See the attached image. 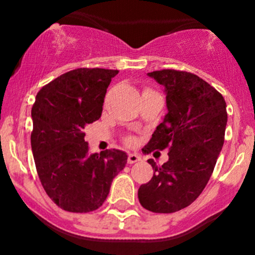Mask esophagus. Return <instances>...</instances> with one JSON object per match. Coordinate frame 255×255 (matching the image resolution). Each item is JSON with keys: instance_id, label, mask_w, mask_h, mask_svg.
<instances>
[{"instance_id": "34e87169", "label": "esophagus", "mask_w": 255, "mask_h": 255, "mask_svg": "<svg viewBox=\"0 0 255 255\" xmlns=\"http://www.w3.org/2000/svg\"><path fill=\"white\" fill-rule=\"evenodd\" d=\"M140 160H142V156L138 155V154H135V153L129 154V155H128V159H127L128 164H134V163H138V161H140Z\"/></svg>"}]
</instances>
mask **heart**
Masks as SVG:
<instances>
[{
  "label": "heart",
  "mask_w": 255,
  "mask_h": 255,
  "mask_svg": "<svg viewBox=\"0 0 255 255\" xmlns=\"http://www.w3.org/2000/svg\"><path fill=\"white\" fill-rule=\"evenodd\" d=\"M128 142H130V139H128Z\"/></svg>",
  "instance_id": "1"
}]
</instances>
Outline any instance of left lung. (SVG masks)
<instances>
[{"label":"left lung","instance_id":"8db88e82","mask_svg":"<svg viewBox=\"0 0 255 255\" xmlns=\"http://www.w3.org/2000/svg\"><path fill=\"white\" fill-rule=\"evenodd\" d=\"M148 75L165 87L168 113L142 150L169 149V160L158 166L149 159L154 175L138 199L151 212L173 213L191 205L212 175L225 142L226 101L195 74L163 69Z\"/></svg>","mask_w":255,"mask_h":255}]
</instances>
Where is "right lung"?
Returning <instances> with one entry per match:
<instances>
[{"label": "right lung", "mask_w": 255, "mask_h": 255, "mask_svg": "<svg viewBox=\"0 0 255 255\" xmlns=\"http://www.w3.org/2000/svg\"><path fill=\"white\" fill-rule=\"evenodd\" d=\"M118 70L79 68L43 86L32 107L30 134L38 176L56 206L69 212L97 210L113 177L127 164L118 149L89 154L85 126L101 117L105 95Z\"/></svg>", "instance_id": "1"}]
</instances>
